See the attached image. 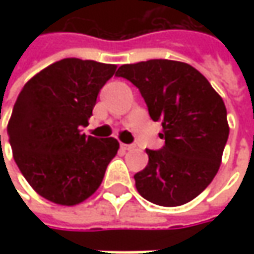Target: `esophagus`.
Instances as JSON below:
<instances>
[{"instance_id": "34e87169", "label": "esophagus", "mask_w": 254, "mask_h": 254, "mask_svg": "<svg viewBox=\"0 0 254 254\" xmlns=\"http://www.w3.org/2000/svg\"><path fill=\"white\" fill-rule=\"evenodd\" d=\"M120 147H122L123 150H126V151H128V150H132V148H134V145H132V144H124V142L120 144Z\"/></svg>"}]
</instances>
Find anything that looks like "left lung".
<instances>
[{
  "label": "left lung",
  "mask_w": 254,
  "mask_h": 254,
  "mask_svg": "<svg viewBox=\"0 0 254 254\" xmlns=\"http://www.w3.org/2000/svg\"><path fill=\"white\" fill-rule=\"evenodd\" d=\"M116 76L137 86L150 117L162 122L165 145L145 150L148 164L134 175L138 193L161 206L196 198L215 178L229 137L222 97L203 74L178 61L123 64Z\"/></svg>",
  "instance_id": "obj_1"
}]
</instances>
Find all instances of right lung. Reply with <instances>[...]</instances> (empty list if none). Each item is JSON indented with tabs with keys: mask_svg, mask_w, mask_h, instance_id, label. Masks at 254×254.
<instances>
[{
	"mask_svg": "<svg viewBox=\"0 0 254 254\" xmlns=\"http://www.w3.org/2000/svg\"><path fill=\"white\" fill-rule=\"evenodd\" d=\"M116 67L66 58L35 74L19 93L6 131L18 168L45 199L73 206L100 187L120 145L113 137L82 134L80 127L89 124Z\"/></svg>",
	"mask_w": 254,
	"mask_h": 254,
	"instance_id": "1",
	"label": "right lung"
}]
</instances>
